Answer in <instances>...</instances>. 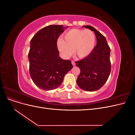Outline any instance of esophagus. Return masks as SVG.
<instances>
[{
	"label": "esophagus",
	"instance_id": "obj_1",
	"mask_svg": "<svg viewBox=\"0 0 135 135\" xmlns=\"http://www.w3.org/2000/svg\"><path fill=\"white\" fill-rule=\"evenodd\" d=\"M71 63H72V64H73V66H75V61H74L72 60V61H71Z\"/></svg>",
	"mask_w": 135,
	"mask_h": 135
}]
</instances>
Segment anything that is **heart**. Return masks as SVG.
Segmentation results:
<instances>
[{
    "mask_svg": "<svg viewBox=\"0 0 135 135\" xmlns=\"http://www.w3.org/2000/svg\"><path fill=\"white\" fill-rule=\"evenodd\" d=\"M65 40L59 39L57 46L61 54L68 58L73 53L80 58L91 54L95 44V35L90 30L73 29L65 35Z\"/></svg>",
    "mask_w": 135,
    "mask_h": 135,
    "instance_id": "obj_1",
    "label": "heart"
}]
</instances>
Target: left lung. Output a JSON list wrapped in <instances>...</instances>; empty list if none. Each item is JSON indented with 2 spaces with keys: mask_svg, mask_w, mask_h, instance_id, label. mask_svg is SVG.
<instances>
[{
  "mask_svg": "<svg viewBox=\"0 0 135 135\" xmlns=\"http://www.w3.org/2000/svg\"><path fill=\"white\" fill-rule=\"evenodd\" d=\"M83 27L94 31L97 44L86 57L75 62L80 70L76 83L84 91H95L107 82L110 74V48L105 36L95 28L88 25Z\"/></svg>",
  "mask_w": 135,
  "mask_h": 135,
  "instance_id": "left-lung-1",
  "label": "left lung"
}]
</instances>
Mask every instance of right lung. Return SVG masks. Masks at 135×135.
<instances>
[{
    "label": "right lung",
    "mask_w": 135,
    "mask_h": 135,
    "mask_svg": "<svg viewBox=\"0 0 135 135\" xmlns=\"http://www.w3.org/2000/svg\"><path fill=\"white\" fill-rule=\"evenodd\" d=\"M65 28L51 25L38 31L30 41L28 54L29 73L36 86L45 91L58 88L65 74L73 68L70 60L59 57L57 42Z\"/></svg>",
    "instance_id": "add662e5"
}]
</instances>
